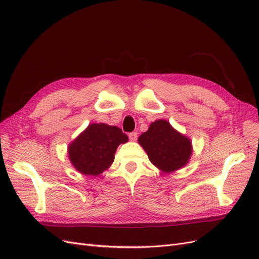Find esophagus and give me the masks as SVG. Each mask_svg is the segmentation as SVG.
I'll return each instance as SVG.
<instances>
[{
    "label": "esophagus",
    "instance_id": "esophagus-1",
    "mask_svg": "<svg viewBox=\"0 0 259 259\" xmlns=\"http://www.w3.org/2000/svg\"><path fill=\"white\" fill-rule=\"evenodd\" d=\"M137 137H138V135H137L136 132H133V133H130V134H128V138H130L131 142H136Z\"/></svg>",
    "mask_w": 259,
    "mask_h": 259
}]
</instances>
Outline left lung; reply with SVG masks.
Returning <instances> with one entry per match:
<instances>
[{
	"label": "left lung",
	"mask_w": 259,
	"mask_h": 259,
	"mask_svg": "<svg viewBox=\"0 0 259 259\" xmlns=\"http://www.w3.org/2000/svg\"><path fill=\"white\" fill-rule=\"evenodd\" d=\"M138 144L153 165L166 174L187 165L192 154L190 138L176 131L166 120L152 122L139 136Z\"/></svg>",
	"instance_id": "obj_1"
}]
</instances>
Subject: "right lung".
Masks as SVG:
<instances>
[{"instance_id":"add662e5","label":"right lung","mask_w":259,"mask_h":259,"mask_svg":"<svg viewBox=\"0 0 259 259\" xmlns=\"http://www.w3.org/2000/svg\"><path fill=\"white\" fill-rule=\"evenodd\" d=\"M127 142V135L117 126L92 123L69 144L68 156L79 173L98 176L111 166L119 145Z\"/></svg>"}]
</instances>
